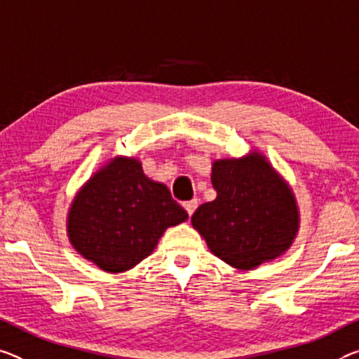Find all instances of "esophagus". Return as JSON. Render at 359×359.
Returning <instances> with one entry per match:
<instances>
[{
    "instance_id": "obj_1",
    "label": "esophagus",
    "mask_w": 359,
    "mask_h": 359,
    "mask_svg": "<svg viewBox=\"0 0 359 359\" xmlns=\"http://www.w3.org/2000/svg\"><path fill=\"white\" fill-rule=\"evenodd\" d=\"M197 205H198L197 198H192V201H189V202H184V208H186V212H187V215H189V217L196 212Z\"/></svg>"
}]
</instances>
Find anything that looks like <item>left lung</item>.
<instances>
[{
  "mask_svg": "<svg viewBox=\"0 0 359 359\" xmlns=\"http://www.w3.org/2000/svg\"><path fill=\"white\" fill-rule=\"evenodd\" d=\"M212 184L217 198L202 203L191 223L215 257L253 269L292 245L300 223L294 192L260 152L213 162Z\"/></svg>",
  "mask_w": 359,
  "mask_h": 359,
  "instance_id": "left-lung-1",
  "label": "left lung"
}]
</instances>
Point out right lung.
Masks as SVG:
<instances>
[{
  "instance_id": "right-lung-1",
  "label": "right lung",
  "mask_w": 359,
  "mask_h": 359,
  "mask_svg": "<svg viewBox=\"0 0 359 359\" xmlns=\"http://www.w3.org/2000/svg\"><path fill=\"white\" fill-rule=\"evenodd\" d=\"M187 219L168 187L149 180L136 158L115 157L76 192L67 215L74 249L107 273L135 268L165 229Z\"/></svg>"
}]
</instances>
